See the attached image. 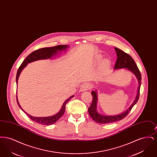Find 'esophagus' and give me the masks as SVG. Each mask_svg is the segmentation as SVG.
<instances>
[{
  "label": "esophagus",
  "mask_w": 157,
  "mask_h": 157,
  "mask_svg": "<svg viewBox=\"0 0 157 157\" xmlns=\"http://www.w3.org/2000/svg\"><path fill=\"white\" fill-rule=\"evenodd\" d=\"M90 88H91V86L88 83H83L82 84L80 88V90L81 91H85V90H87Z\"/></svg>",
  "instance_id": "34e87169"
}]
</instances>
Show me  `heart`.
<instances>
[{"mask_svg": "<svg viewBox=\"0 0 157 157\" xmlns=\"http://www.w3.org/2000/svg\"><path fill=\"white\" fill-rule=\"evenodd\" d=\"M102 59V57L101 56H99L96 58V59L95 60V62L96 63H99L101 62ZM102 65L103 67H107L109 65V61L108 60H104L102 62Z\"/></svg>", "mask_w": 157, "mask_h": 157, "instance_id": "b5f03b06", "label": "heart"}]
</instances>
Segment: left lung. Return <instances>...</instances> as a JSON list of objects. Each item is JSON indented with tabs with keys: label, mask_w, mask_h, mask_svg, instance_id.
Instances as JSON below:
<instances>
[{
	"label": "left lung",
	"mask_w": 157,
	"mask_h": 157,
	"mask_svg": "<svg viewBox=\"0 0 157 157\" xmlns=\"http://www.w3.org/2000/svg\"><path fill=\"white\" fill-rule=\"evenodd\" d=\"M115 50L117 52V59L116 61L113 70L125 68L127 70L129 71L130 72L133 73L136 77L139 83V86L138 88L136 96L132 104L131 105V106L125 112L116 115H104L99 113L97 109L98 101L97 91L96 90L95 91H92L91 94L93 97V101L92 102V104L90 105V108H88V112L90 117L93 120L99 124H108L122 120L127 116V114L131 110L132 107L136 104L140 97V90L141 85V75L138 67L135 62L134 60L132 59V58L129 55L127 54V53L124 52L120 49L115 48Z\"/></svg>",
	"instance_id": "1"
}]
</instances>
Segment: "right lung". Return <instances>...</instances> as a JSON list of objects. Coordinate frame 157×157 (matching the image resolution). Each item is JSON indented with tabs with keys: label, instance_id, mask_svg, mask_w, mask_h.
Instances as JSON below:
<instances>
[{
	"label": "right lung",
	"instance_id": "add662e5",
	"mask_svg": "<svg viewBox=\"0 0 157 157\" xmlns=\"http://www.w3.org/2000/svg\"><path fill=\"white\" fill-rule=\"evenodd\" d=\"M67 47H69L68 45H58V46H55L51 47V48H41V49H37L36 51L31 53L26 58V59L24 60L22 63L21 64V65L20 66V67H19V69L17 70V74H16V84L17 85L18 78L19 77V75L21 74L22 71L26 67L28 63H29L38 60L48 59L52 58L53 56H55L60 52H61L62 51H65ZM16 94H17V92H16ZM74 97V95L71 96V97L69 98L64 102V103L62 105V106L60 110L57 113H56L55 115H52V116L46 117H33V116H31L30 115H29L26 112H25L24 110L21 108V105L19 103L17 95H16V100H17V103L18 104V106H19V108L22 110L23 112L26 113V114L29 117V118H30L31 120H33V121L37 122L38 124H42V125H52V124H55L57 121L59 120L60 118L63 115V113L65 112L66 104H67V102Z\"/></svg>",
	"mask_w": 157,
	"mask_h": 157
}]
</instances>
